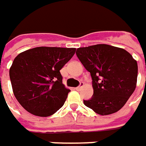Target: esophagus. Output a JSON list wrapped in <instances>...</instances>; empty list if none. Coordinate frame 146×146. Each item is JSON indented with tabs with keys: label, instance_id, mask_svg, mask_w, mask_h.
Here are the masks:
<instances>
[{
	"label": "esophagus",
	"instance_id": "obj_1",
	"mask_svg": "<svg viewBox=\"0 0 146 146\" xmlns=\"http://www.w3.org/2000/svg\"><path fill=\"white\" fill-rule=\"evenodd\" d=\"M83 85H84V83H83V82H81V83H80V84L78 87L76 88V89L77 90V91H80V89L82 88V87H83Z\"/></svg>",
	"mask_w": 146,
	"mask_h": 146
}]
</instances>
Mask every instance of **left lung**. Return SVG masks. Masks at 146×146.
Wrapping results in <instances>:
<instances>
[{
    "label": "left lung",
    "mask_w": 146,
    "mask_h": 146,
    "mask_svg": "<svg viewBox=\"0 0 146 146\" xmlns=\"http://www.w3.org/2000/svg\"><path fill=\"white\" fill-rule=\"evenodd\" d=\"M76 55L93 80V95L84 105L101 115L119 110L137 86V61L125 49L104 44L77 48Z\"/></svg>",
    "instance_id": "left-lung-1"
}]
</instances>
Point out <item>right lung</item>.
<instances>
[{
	"instance_id": "obj_1",
	"label": "right lung",
	"mask_w": 146,
	"mask_h": 146,
	"mask_svg": "<svg viewBox=\"0 0 146 146\" xmlns=\"http://www.w3.org/2000/svg\"><path fill=\"white\" fill-rule=\"evenodd\" d=\"M75 48L36 47L19 53L9 69L14 96L32 115L48 117L63 105L70 89L60 70L76 53Z\"/></svg>"
}]
</instances>
